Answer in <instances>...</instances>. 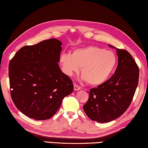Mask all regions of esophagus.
<instances>
[{"label":"esophagus","mask_w":148,"mask_h":148,"mask_svg":"<svg viewBox=\"0 0 148 148\" xmlns=\"http://www.w3.org/2000/svg\"><path fill=\"white\" fill-rule=\"evenodd\" d=\"M80 89H81V87H80L79 86H77V84L74 85V89L75 91H78V90H79Z\"/></svg>","instance_id":"esophagus-1"}]
</instances>
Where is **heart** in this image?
<instances>
[{
	"mask_svg": "<svg viewBox=\"0 0 148 148\" xmlns=\"http://www.w3.org/2000/svg\"><path fill=\"white\" fill-rule=\"evenodd\" d=\"M59 61L65 74L71 76L79 72L82 79L92 86H99L110 78L117 64L116 54L95 46L75 50L73 53H62Z\"/></svg>",
	"mask_w": 148,
	"mask_h": 148,
	"instance_id": "1",
	"label": "heart"
}]
</instances>
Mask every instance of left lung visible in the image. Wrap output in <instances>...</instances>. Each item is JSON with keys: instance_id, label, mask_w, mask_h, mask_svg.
<instances>
[{"instance_id": "left-lung-1", "label": "left lung", "mask_w": 148, "mask_h": 148, "mask_svg": "<svg viewBox=\"0 0 148 148\" xmlns=\"http://www.w3.org/2000/svg\"><path fill=\"white\" fill-rule=\"evenodd\" d=\"M117 50L118 64L114 74L97 87L90 89L84 110L92 121L107 123L117 119L128 108L138 84L139 68L127 50Z\"/></svg>"}]
</instances>
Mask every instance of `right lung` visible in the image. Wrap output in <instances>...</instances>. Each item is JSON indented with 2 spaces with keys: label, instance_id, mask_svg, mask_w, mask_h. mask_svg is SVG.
<instances>
[{
  "label": "right lung",
  "instance_id": "1",
  "mask_svg": "<svg viewBox=\"0 0 148 148\" xmlns=\"http://www.w3.org/2000/svg\"><path fill=\"white\" fill-rule=\"evenodd\" d=\"M61 41L51 38L21 47L9 63L10 95L15 106L27 117L50 119L62 99L73 91L71 78L59 68Z\"/></svg>",
  "mask_w": 148,
  "mask_h": 148
}]
</instances>
